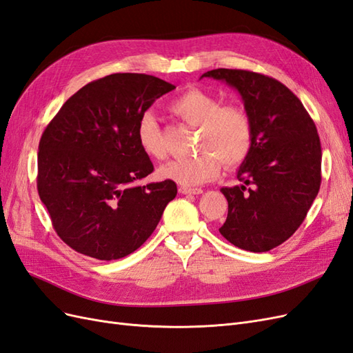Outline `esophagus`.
<instances>
[{
    "label": "esophagus",
    "mask_w": 353,
    "mask_h": 353,
    "mask_svg": "<svg viewBox=\"0 0 353 353\" xmlns=\"http://www.w3.org/2000/svg\"><path fill=\"white\" fill-rule=\"evenodd\" d=\"M179 193H181V194H201V193H203V190H201V188L179 187Z\"/></svg>",
    "instance_id": "obj_1"
}]
</instances>
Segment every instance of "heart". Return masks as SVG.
<instances>
[{
	"label": "heart",
	"instance_id": "1",
	"mask_svg": "<svg viewBox=\"0 0 353 353\" xmlns=\"http://www.w3.org/2000/svg\"><path fill=\"white\" fill-rule=\"evenodd\" d=\"M169 110L184 123L199 128L194 157L174 159L159 168L163 179L191 187L215 178L221 160L230 168L241 165L253 145V121L243 105L227 104L216 95L199 88L188 90L170 101ZM141 150L153 159H163L166 152L162 132L153 113L145 112L137 126Z\"/></svg>",
	"mask_w": 353,
	"mask_h": 353
}]
</instances>
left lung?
Wrapping results in <instances>:
<instances>
[{"mask_svg": "<svg viewBox=\"0 0 353 353\" xmlns=\"http://www.w3.org/2000/svg\"><path fill=\"white\" fill-rule=\"evenodd\" d=\"M201 78L236 88L253 121V145L241 163V185L223 187L228 216L219 232L249 252H268L305 221L321 185V143L302 101L285 85L241 69H215Z\"/></svg>", "mask_w": 353, "mask_h": 353, "instance_id": "left-lung-1", "label": "left lung"}]
</instances>
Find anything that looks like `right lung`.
<instances>
[{"label":"right lung","instance_id":"add662e5","mask_svg":"<svg viewBox=\"0 0 353 353\" xmlns=\"http://www.w3.org/2000/svg\"><path fill=\"white\" fill-rule=\"evenodd\" d=\"M172 90L152 74L113 73L74 92L42 132L39 199L73 250L100 261L125 258L175 199L170 179L135 185L154 169L138 144V121Z\"/></svg>","mask_w":353,"mask_h":353}]
</instances>
